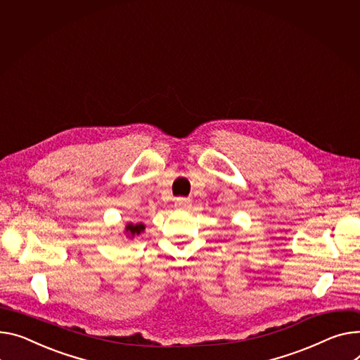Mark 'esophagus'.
<instances>
[{
	"label": "esophagus",
	"instance_id": "esophagus-1",
	"mask_svg": "<svg viewBox=\"0 0 360 360\" xmlns=\"http://www.w3.org/2000/svg\"><path fill=\"white\" fill-rule=\"evenodd\" d=\"M175 204H176L178 207H188V205H191V201H189L188 198H176Z\"/></svg>",
	"mask_w": 360,
	"mask_h": 360
}]
</instances>
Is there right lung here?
<instances>
[{
    "mask_svg": "<svg viewBox=\"0 0 360 360\" xmlns=\"http://www.w3.org/2000/svg\"><path fill=\"white\" fill-rule=\"evenodd\" d=\"M146 226L143 223L139 224H133V223H127L126 229H124V236L129 238V240H133L136 236H139L141 231H145Z\"/></svg>",
    "mask_w": 360,
    "mask_h": 360,
    "instance_id": "add662e5",
    "label": "right lung"
}]
</instances>
